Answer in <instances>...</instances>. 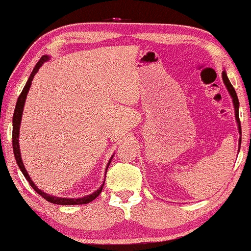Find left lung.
<instances>
[{
	"mask_svg": "<svg viewBox=\"0 0 251 251\" xmlns=\"http://www.w3.org/2000/svg\"><path fill=\"white\" fill-rule=\"evenodd\" d=\"M223 80H224V83H225L227 90H228L230 97H232V99H233V105H234V109H235V119H236V122H237V128H239V133L241 136V135H242V132H241V122H240V119H239V99H237L235 90H234L233 85L230 84L225 70L223 71ZM239 142H240L239 143V148H240V146H241V137H240ZM239 151H240V150H239Z\"/></svg>",
	"mask_w": 251,
	"mask_h": 251,
	"instance_id": "obj_1",
	"label": "left lung"
}]
</instances>
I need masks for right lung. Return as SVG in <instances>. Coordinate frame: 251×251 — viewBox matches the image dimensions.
Here are the masks:
<instances>
[{
	"mask_svg": "<svg viewBox=\"0 0 251 251\" xmlns=\"http://www.w3.org/2000/svg\"><path fill=\"white\" fill-rule=\"evenodd\" d=\"M48 58H50V56H47V55H44V56H42L40 60H39L38 63L35 64L34 69L31 73L30 77H28V79H27V82H26V84H25L24 89H23L22 93L19 94L17 103H16V108H15V112H14V118H12V149H14L15 159H16V161H17L18 167L21 168L22 173L24 174L25 178L28 181V183L31 184V187L33 188V189L37 191V193L40 195L41 197H44L45 200L50 201V203L58 204V205L87 204V203H90V201H92L93 200H96V198L99 196L100 193H101V191H102V187H103V183H105V182H103L102 185L99 188V189H98L97 191H94L93 194L89 195V196L80 197V198H61V197H55V196H51V195H48L46 193H44V191L39 189L37 185L33 183V181L31 180L30 175L27 174V172H26V169L24 167V164H23V161H22V155H21V150H19L18 137H19V126H21L22 115H23V108H24L26 97H27V92H28V90H30V87H31V84H32V80H33V77L35 76V74L38 73V70L40 69V67L42 66V64H44L46 61H48ZM112 158H110V160H112ZM110 160L108 162V165H107V168H108V166L110 164Z\"/></svg>",
	"mask_w": 251,
	"mask_h": 251,
	"instance_id": "add662e5",
	"label": "right lung"
}]
</instances>
